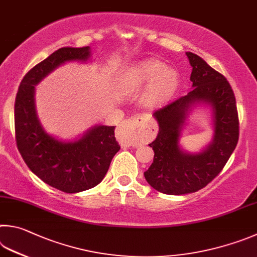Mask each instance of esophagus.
I'll use <instances>...</instances> for the list:
<instances>
[{
  "label": "esophagus",
  "mask_w": 257,
  "mask_h": 257,
  "mask_svg": "<svg viewBox=\"0 0 257 257\" xmlns=\"http://www.w3.org/2000/svg\"><path fill=\"white\" fill-rule=\"evenodd\" d=\"M117 136L125 142H143L150 139V131L141 117H133L131 119L121 121L117 128Z\"/></svg>",
  "instance_id": "34e87169"
}]
</instances>
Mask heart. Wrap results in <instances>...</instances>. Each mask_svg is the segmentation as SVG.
Here are the masks:
<instances>
[{
  "mask_svg": "<svg viewBox=\"0 0 257 257\" xmlns=\"http://www.w3.org/2000/svg\"><path fill=\"white\" fill-rule=\"evenodd\" d=\"M150 85L145 97L148 106H158L173 96L179 85L178 73L165 63L146 60L137 63L125 75L124 85L130 91H138Z\"/></svg>",
  "mask_w": 257,
  "mask_h": 257,
  "instance_id": "heart-1",
  "label": "heart"
}]
</instances>
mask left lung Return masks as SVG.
<instances>
[{
	"instance_id": "obj_1",
	"label": "left lung",
	"mask_w": 257,
	"mask_h": 257,
	"mask_svg": "<svg viewBox=\"0 0 257 257\" xmlns=\"http://www.w3.org/2000/svg\"><path fill=\"white\" fill-rule=\"evenodd\" d=\"M186 55L193 67V89L154 112L159 132L149 145L155 157L145 173L155 190L169 195L197 192L212 182L230 158L239 138L236 98L227 79L196 54L187 52ZM197 103L213 107L215 136L205 151L188 154L178 142L188 110Z\"/></svg>"
}]
</instances>
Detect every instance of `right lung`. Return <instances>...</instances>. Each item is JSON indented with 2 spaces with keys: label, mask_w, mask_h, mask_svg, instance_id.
<instances>
[{
  "label": "right lung",
  "mask_w": 257,
  "mask_h": 257,
  "mask_svg": "<svg viewBox=\"0 0 257 257\" xmlns=\"http://www.w3.org/2000/svg\"><path fill=\"white\" fill-rule=\"evenodd\" d=\"M90 47H62L27 73L15 102L16 141L36 176L65 193H79L100 183L120 147L115 126L97 125L76 141L64 142L45 132L35 108V85L65 62L87 61Z\"/></svg>",
  "instance_id": "add662e5"
}]
</instances>
